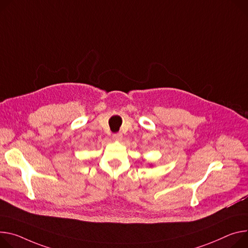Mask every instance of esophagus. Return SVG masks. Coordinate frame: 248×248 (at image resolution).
Wrapping results in <instances>:
<instances>
[{
	"label": "esophagus",
	"instance_id": "obj_1",
	"mask_svg": "<svg viewBox=\"0 0 248 248\" xmlns=\"http://www.w3.org/2000/svg\"><path fill=\"white\" fill-rule=\"evenodd\" d=\"M112 139H114V140H118V141H120V140H122V139H123V134L122 133H115V134H112Z\"/></svg>",
	"mask_w": 248,
	"mask_h": 248
}]
</instances>
